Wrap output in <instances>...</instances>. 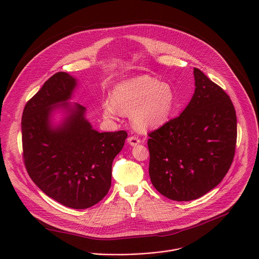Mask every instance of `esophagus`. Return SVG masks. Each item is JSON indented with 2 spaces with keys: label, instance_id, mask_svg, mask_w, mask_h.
Here are the masks:
<instances>
[{
  "label": "esophagus",
  "instance_id": "1",
  "mask_svg": "<svg viewBox=\"0 0 259 259\" xmlns=\"http://www.w3.org/2000/svg\"><path fill=\"white\" fill-rule=\"evenodd\" d=\"M128 142L130 145L133 146V145L139 144L141 142V140L137 136H130V137H128Z\"/></svg>",
  "mask_w": 259,
  "mask_h": 259
}]
</instances>
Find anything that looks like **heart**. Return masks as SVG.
I'll return each mask as SVG.
<instances>
[{
    "label": "heart",
    "mask_w": 259,
    "mask_h": 259,
    "mask_svg": "<svg viewBox=\"0 0 259 259\" xmlns=\"http://www.w3.org/2000/svg\"><path fill=\"white\" fill-rule=\"evenodd\" d=\"M174 107V93L168 84L150 76H139L119 83L113 100L102 103L103 114L114 118L131 115L136 129L147 131L164 124Z\"/></svg>",
    "instance_id": "b5f03b06"
}]
</instances>
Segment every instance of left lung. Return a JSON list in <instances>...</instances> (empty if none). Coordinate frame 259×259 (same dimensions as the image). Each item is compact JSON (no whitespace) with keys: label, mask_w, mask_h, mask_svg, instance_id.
<instances>
[{"label":"left lung","mask_w":259,"mask_h":259,"mask_svg":"<svg viewBox=\"0 0 259 259\" xmlns=\"http://www.w3.org/2000/svg\"><path fill=\"white\" fill-rule=\"evenodd\" d=\"M194 76L196 89L186 109L147 134L153 186L178 202L214 189L236 152L237 116L230 96L197 67Z\"/></svg>","instance_id":"1"}]
</instances>
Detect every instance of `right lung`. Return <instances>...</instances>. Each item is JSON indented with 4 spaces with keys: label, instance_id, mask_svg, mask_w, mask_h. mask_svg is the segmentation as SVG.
<instances>
[{
    "label": "right lung",
    "instance_id": "1",
    "mask_svg": "<svg viewBox=\"0 0 259 259\" xmlns=\"http://www.w3.org/2000/svg\"><path fill=\"white\" fill-rule=\"evenodd\" d=\"M77 86L75 78L59 71L25 104L21 119L22 158L31 180L48 197L72 208L100 202L112 184V165L123 149L126 131L99 133L85 119V107L65 102ZM62 104L70 112L52 128L53 108Z\"/></svg>",
    "mask_w": 259,
    "mask_h": 259
}]
</instances>
